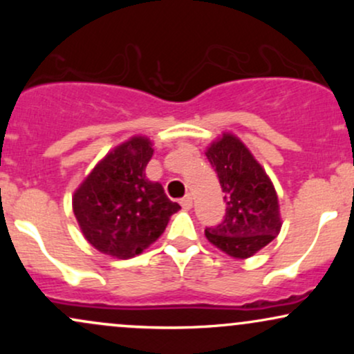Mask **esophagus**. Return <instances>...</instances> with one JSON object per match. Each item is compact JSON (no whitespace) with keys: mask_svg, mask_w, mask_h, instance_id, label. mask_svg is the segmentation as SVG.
<instances>
[{"mask_svg":"<svg viewBox=\"0 0 354 354\" xmlns=\"http://www.w3.org/2000/svg\"><path fill=\"white\" fill-rule=\"evenodd\" d=\"M181 206L183 209H191V206H193V198H191V194H186V196L183 198Z\"/></svg>","mask_w":354,"mask_h":354,"instance_id":"obj_1","label":"esophagus"}]
</instances>
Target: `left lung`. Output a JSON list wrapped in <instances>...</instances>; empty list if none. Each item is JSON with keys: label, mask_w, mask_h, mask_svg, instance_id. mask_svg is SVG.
Here are the masks:
<instances>
[{"label": "left lung", "mask_w": 354, "mask_h": 354, "mask_svg": "<svg viewBox=\"0 0 354 354\" xmlns=\"http://www.w3.org/2000/svg\"><path fill=\"white\" fill-rule=\"evenodd\" d=\"M206 158L218 173L226 201L225 219L214 228H206V238L233 258H250L281 230L273 183L243 141L231 133L213 141Z\"/></svg>", "instance_id": "1"}]
</instances>
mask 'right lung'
<instances>
[{
    "label": "right lung",
    "mask_w": 354,
    "mask_h": 354,
    "mask_svg": "<svg viewBox=\"0 0 354 354\" xmlns=\"http://www.w3.org/2000/svg\"><path fill=\"white\" fill-rule=\"evenodd\" d=\"M153 151L148 138L133 136L109 151L75 191L80 228L101 253L120 259L143 253L181 208L160 183L146 178Z\"/></svg>",
    "instance_id": "1"
}]
</instances>
